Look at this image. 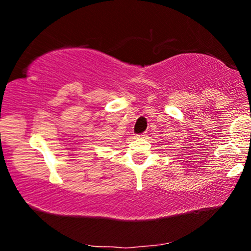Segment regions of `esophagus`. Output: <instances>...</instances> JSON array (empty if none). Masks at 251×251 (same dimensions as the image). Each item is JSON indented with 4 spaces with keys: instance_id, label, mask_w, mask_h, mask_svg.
Masks as SVG:
<instances>
[{
    "instance_id": "esophagus-1",
    "label": "esophagus",
    "mask_w": 251,
    "mask_h": 251,
    "mask_svg": "<svg viewBox=\"0 0 251 251\" xmlns=\"http://www.w3.org/2000/svg\"><path fill=\"white\" fill-rule=\"evenodd\" d=\"M145 135H146L145 133H143V134H139V137H145Z\"/></svg>"
}]
</instances>
